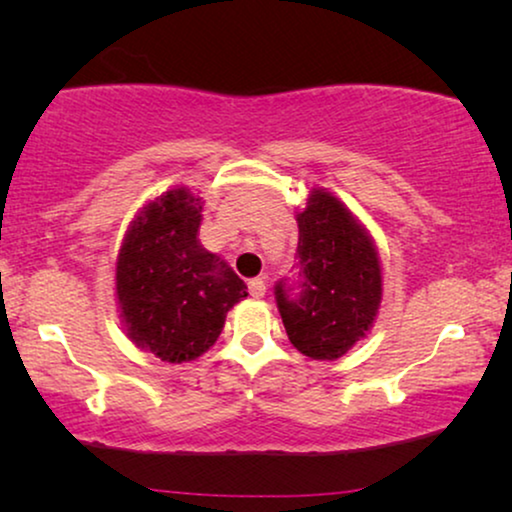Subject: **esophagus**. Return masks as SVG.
I'll list each match as a JSON object with an SVG mask.
<instances>
[{"mask_svg":"<svg viewBox=\"0 0 512 512\" xmlns=\"http://www.w3.org/2000/svg\"><path fill=\"white\" fill-rule=\"evenodd\" d=\"M265 279L263 277H256V279H249V293L251 298H263L265 296Z\"/></svg>","mask_w":512,"mask_h":512,"instance_id":"obj_1","label":"esophagus"}]
</instances>
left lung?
<instances>
[{
	"mask_svg": "<svg viewBox=\"0 0 512 512\" xmlns=\"http://www.w3.org/2000/svg\"><path fill=\"white\" fill-rule=\"evenodd\" d=\"M298 221V296L286 279L275 298L286 335L314 361L345 356L373 328L382 303V265L373 237L326 188H312Z\"/></svg>",
	"mask_w": 512,
	"mask_h": 512,
	"instance_id": "obj_1",
	"label": "left lung"
}]
</instances>
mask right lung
I'll list each match as a JSON object with an SVG mask.
<instances>
[{"mask_svg":"<svg viewBox=\"0 0 512 512\" xmlns=\"http://www.w3.org/2000/svg\"><path fill=\"white\" fill-rule=\"evenodd\" d=\"M202 198L174 186L139 209L116 258V303L135 347L167 363L214 345L247 284L202 247Z\"/></svg>","mask_w":512,"mask_h":512,"instance_id":"right-lung-1","label":"right lung"}]
</instances>
